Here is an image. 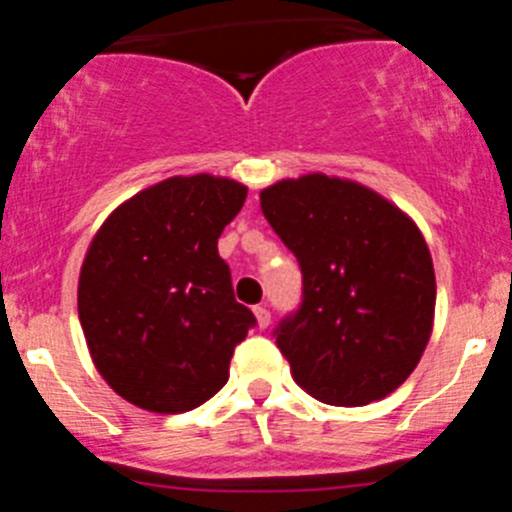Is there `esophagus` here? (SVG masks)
I'll return each instance as SVG.
<instances>
[{"label":"esophagus","mask_w":512,"mask_h":512,"mask_svg":"<svg viewBox=\"0 0 512 512\" xmlns=\"http://www.w3.org/2000/svg\"><path fill=\"white\" fill-rule=\"evenodd\" d=\"M253 315H256V323H259V328H269V323H271V312L266 310L264 305L253 307Z\"/></svg>","instance_id":"34e87169"}]
</instances>
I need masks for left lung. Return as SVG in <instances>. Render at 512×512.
I'll use <instances>...</instances> for the list:
<instances>
[{"label":"left lung","instance_id":"1","mask_svg":"<svg viewBox=\"0 0 512 512\" xmlns=\"http://www.w3.org/2000/svg\"><path fill=\"white\" fill-rule=\"evenodd\" d=\"M261 212L302 269L300 310L274 330L295 382L341 408L395 392L418 366L436 310L418 225L374 189L325 174L261 189Z\"/></svg>","mask_w":512,"mask_h":512}]
</instances>
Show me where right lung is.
I'll return each mask as SVG.
<instances>
[{"label":"right lung","mask_w":512,"mask_h":512,"mask_svg":"<svg viewBox=\"0 0 512 512\" xmlns=\"http://www.w3.org/2000/svg\"><path fill=\"white\" fill-rule=\"evenodd\" d=\"M246 194L225 176H171L122 202L92 238L79 320L97 372L122 400L187 413L228 382L256 318L235 302L217 238Z\"/></svg>","instance_id":"right-lung-1"}]
</instances>
